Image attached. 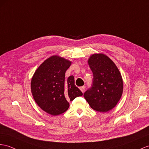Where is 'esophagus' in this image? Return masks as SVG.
I'll use <instances>...</instances> for the list:
<instances>
[{"label": "esophagus", "mask_w": 149, "mask_h": 149, "mask_svg": "<svg viewBox=\"0 0 149 149\" xmlns=\"http://www.w3.org/2000/svg\"><path fill=\"white\" fill-rule=\"evenodd\" d=\"M79 89H80L81 91L83 93L85 92V86H82L81 87H79Z\"/></svg>", "instance_id": "34e87169"}]
</instances>
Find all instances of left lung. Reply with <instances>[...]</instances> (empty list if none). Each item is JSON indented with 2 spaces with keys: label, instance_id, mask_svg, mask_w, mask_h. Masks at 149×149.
Masks as SVG:
<instances>
[{
  "label": "left lung",
  "instance_id": "1",
  "mask_svg": "<svg viewBox=\"0 0 149 149\" xmlns=\"http://www.w3.org/2000/svg\"><path fill=\"white\" fill-rule=\"evenodd\" d=\"M88 62L93 78L91 87L83 96L93 109L107 112L116 106L122 95L120 72L113 61L102 54H93Z\"/></svg>",
  "mask_w": 149,
  "mask_h": 149
}]
</instances>
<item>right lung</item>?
<instances>
[{
	"mask_svg": "<svg viewBox=\"0 0 149 149\" xmlns=\"http://www.w3.org/2000/svg\"><path fill=\"white\" fill-rule=\"evenodd\" d=\"M71 63L63 57L52 56L38 67L31 79L33 99L38 106L49 114L64 113L70 106L69 101L83 95L74 85L73 76L65 79V72Z\"/></svg>",
	"mask_w": 149,
	"mask_h": 149,
	"instance_id": "obj_1",
	"label": "right lung"
}]
</instances>
